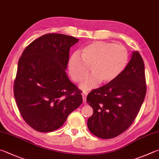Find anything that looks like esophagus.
I'll list each match as a JSON object with an SVG mask.
<instances>
[{"mask_svg": "<svg viewBox=\"0 0 159 159\" xmlns=\"http://www.w3.org/2000/svg\"><path fill=\"white\" fill-rule=\"evenodd\" d=\"M88 93L86 92H82V96H83V102L85 103L86 102V97H87Z\"/></svg>", "mask_w": 159, "mask_h": 159, "instance_id": "34e87169", "label": "esophagus"}]
</instances>
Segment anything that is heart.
<instances>
[{
	"label": "heart",
	"instance_id": "obj_1",
	"mask_svg": "<svg viewBox=\"0 0 159 159\" xmlns=\"http://www.w3.org/2000/svg\"><path fill=\"white\" fill-rule=\"evenodd\" d=\"M79 55L74 54L69 62V71L74 81L83 83L85 89L102 83L112 81L125 70L128 62V51L124 46L106 42H95L83 47Z\"/></svg>",
	"mask_w": 159,
	"mask_h": 159
}]
</instances>
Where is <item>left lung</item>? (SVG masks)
<instances>
[{"label": "left lung", "mask_w": 159, "mask_h": 159, "mask_svg": "<svg viewBox=\"0 0 159 159\" xmlns=\"http://www.w3.org/2000/svg\"><path fill=\"white\" fill-rule=\"evenodd\" d=\"M146 92L145 64L138 51H135L116 79L88 94L86 100L93 108L88 120L89 131L103 139L122 134L137 117Z\"/></svg>", "instance_id": "left-lung-1"}]
</instances>
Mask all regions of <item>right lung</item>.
Listing matches in <instances>:
<instances>
[{"label":"right lung","instance_id":"obj_1","mask_svg":"<svg viewBox=\"0 0 159 159\" xmlns=\"http://www.w3.org/2000/svg\"><path fill=\"white\" fill-rule=\"evenodd\" d=\"M76 37L48 33L34 40L20 57L14 95L23 119L39 132L59 129L83 102L81 91L65 70Z\"/></svg>","mask_w":159,"mask_h":159}]
</instances>
